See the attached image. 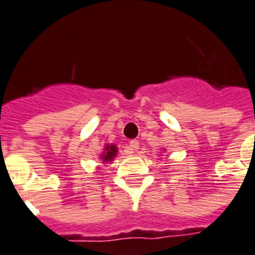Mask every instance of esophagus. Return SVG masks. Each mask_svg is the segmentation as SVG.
Instances as JSON below:
<instances>
[{
    "label": "esophagus",
    "instance_id": "obj_1",
    "mask_svg": "<svg viewBox=\"0 0 255 255\" xmlns=\"http://www.w3.org/2000/svg\"><path fill=\"white\" fill-rule=\"evenodd\" d=\"M138 145H140V144H138L137 140H131V141H129V146H128V148H129L128 153L131 154V153H133L134 150H137Z\"/></svg>",
    "mask_w": 255,
    "mask_h": 255
}]
</instances>
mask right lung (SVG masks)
I'll list each match as a JSON object with an SVG mask.
<instances>
[{
	"label": "right lung",
	"mask_w": 255,
	"mask_h": 255,
	"mask_svg": "<svg viewBox=\"0 0 255 255\" xmlns=\"http://www.w3.org/2000/svg\"><path fill=\"white\" fill-rule=\"evenodd\" d=\"M118 149L115 145H107L106 146V152L103 153L102 156H101V158H102L103 161H106V162H109V161H113V158L115 157V154H117Z\"/></svg>",
	"instance_id": "obj_1"
}]
</instances>
